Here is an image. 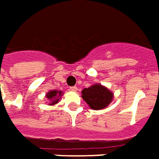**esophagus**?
Instances as JSON below:
<instances>
[{
	"instance_id": "1",
	"label": "esophagus",
	"mask_w": 159,
	"mask_h": 159,
	"mask_svg": "<svg viewBox=\"0 0 159 159\" xmlns=\"http://www.w3.org/2000/svg\"><path fill=\"white\" fill-rule=\"evenodd\" d=\"M70 90L76 92V91H77V87H76V86H72V87H70Z\"/></svg>"
}]
</instances>
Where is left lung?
<instances>
[{"mask_svg":"<svg viewBox=\"0 0 159 159\" xmlns=\"http://www.w3.org/2000/svg\"><path fill=\"white\" fill-rule=\"evenodd\" d=\"M82 98L87 102L91 109L100 110L108 106L113 99L114 93L100 83H95L82 91Z\"/></svg>","mask_w":159,"mask_h":159,"instance_id":"8db88e82","label":"left lung"}]
</instances>
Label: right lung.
<instances>
[{
	"label": "right lung",
	"instance_id": "add662e5",
	"mask_svg": "<svg viewBox=\"0 0 159 159\" xmlns=\"http://www.w3.org/2000/svg\"><path fill=\"white\" fill-rule=\"evenodd\" d=\"M63 95V92L61 90H51L46 93L45 97L47 99V101H49V104L50 106H53L57 103L59 102V100L61 99V96Z\"/></svg>",
	"mask_w": 159,
	"mask_h": 159
}]
</instances>
